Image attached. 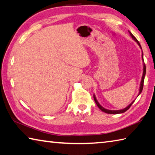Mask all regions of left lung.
Wrapping results in <instances>:
<instances>
[{
    "label": "left lung",
    "instance_id": "left-lung-1",
    "mask_svg": "<svg viewBox=\"0 0 155 155\" xmlns=\"http://www.w3.org/2000/svg\"><path fill=\"white\" fill-rule=\"evenodd\" d=\"M129 33H130V36L132 37V38L133 39V40H134L136 42H137V44H138V45L140 46V48H141V45H140V42H139L138 41V40H137V39H136L135 37H134V35H133L132 33H131L130 31H129ZM141 57H142V59H143V52H142V55H141ZM145 75H146V65H145V64H143V75H142V78H141V83H140V92H139V94H138V96L140 95V94L141 93V91H142V90H143V82H144V78H145ZM94 101H95V103H96V104H97V106L98 107V108L101 110L102 111H103V112H104V113H107V114H122V113H124V112H125V111H127V110L130 108V106L132 105L133 104V103H134V101H133L132 103H131L129 105H128V107H126V108H124V109H121V110H109V109H104V107H102L101 104H100L99 103H98V102L97 101V100H96V96L94 95Z\"/></svg>",
    "mask_w": 155,
    "mask_h": 155
}]
</instances>
